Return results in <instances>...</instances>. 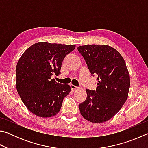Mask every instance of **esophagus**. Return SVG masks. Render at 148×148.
Masks as SVG:
<instances>
[{
	"instance_id": "1",
	"label": "esophagus",
	"mask_w": 148,
	"mask_h": 148,
	"mask_svg": "<svg viewBox=\"0 0 148 148\" xmlns=\"http://www.w3.org/2000/svg\"><path fill=\"white\" fill-rule=\"evenodd\" d=\"M71 89L72 90H76V89H77V88H78V87H77V86H75L74 85H73V84H71Z\"/></svg>"
}]
</instances>
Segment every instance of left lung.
Here are the masks:
<instances>
[{
	"label": "left lung",
	"instance_id": "left-lung-1",
	"mask_svg": "<svg viewBox=\"0 0 148 148\" xmlns=\"http://www.w3.org/2000/svg\"><path fill=\"white\" fill-rule=\"evenodd\" d=\"M91 76H97L95 91L86 89V101L79 104L82 116L92 123H103L113 117L126 102L130 76L126 63L118 51L107 45L77 47Z\"/></svg>",
	"mask_w": 148,
	"mask_h": 148
}]
</instances>
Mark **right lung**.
Here are the masks:
<instances>
[{
  "instance_id": "add662e5",
  "label": "right lung",
  "mask_w": 148,
  "mask_h": 148,
  "mask_svg": "<svg viewBox=\"0 0 148 148\" xmlns=\"http://www.w3.org/2000/svg\"><path fill=\"white\" fill-rule=\"evenodd\" d=\"M75 45L38 42L29 47L17 62L16 84L22 102L37 116H54L61 110L69 85L57 83L52 76L61 72L62 61Z\"/></svg>"
}]
</instances>
